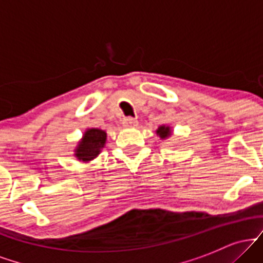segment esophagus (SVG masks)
Returning a JSON list of instances; mask_svg holds the SVG:
<instances>
[{"label":"esophagus","mask_w":263,"mask_h":263,"mask_svg":"<svg viewBox=\"0 0 263 263\" xmlns=\"http://www.w3.org/2000/svg\"><path fill=\"white\" fill-rule=\"evenodd\" d=\"M123 125H125V127L132 128L138 125V121L136 119H134V117H127V119H125V121H123Z\"/></svg>","instance_id":"esophagus-1"}]
</instances>
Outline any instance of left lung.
Listing matches in <instances>:
<instances>
[{
  "label": "left lung",
  "instance_id": "1",
  "mask_svg": "<svg viewBox=\"0 0 263 263\" xmlns=\"http://www.w3.org/2000/svg\"><path fill=\"white\" fill-rule=\"evenodd\" d=\"M156 132H157V135L162 138V140H165V138H168L172 135L170 126H159L158 129H157Z\"/></svg>",
  "mask_w": 263,
  "mask_h": 263
}]
</instances>
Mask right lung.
Wrapping results in <instances>:
<instances>
[{
  "instance_id": "1",
  "label": "right lung",
  "mask_w": 263,
  "mask_h": 263,
  "mask_svg": "<svg viewBox=\"0 0 263 263\" xmlns=\"http://www.w3.org/2000/svg\"><path fill=\"white\" fill-rule=\"evenodd\" d=\"M106 143V132L100 128H89L84 132L83 138L74 151L78 161L89 162L100 155Z\"/></svg>"
}]
</instances>
